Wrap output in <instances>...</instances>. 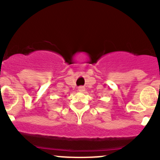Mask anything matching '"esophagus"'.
<instances>
[{
  "label": "esophagus",
  "instance_id": "obj_1",
  "mask_svg": "<svg viewBox=\"0 0 160 160\" xmlns=\"http://www.w3.org/2000/svg\"><path fill=\"white\" fill-rule=\"evenodd\" d=\"M84 90H85V88H84L83 87H78V91H80V92H83Z\"/></svg>",
  "mask_w": 160,
  "mask_h": 160
}]
</instances>
